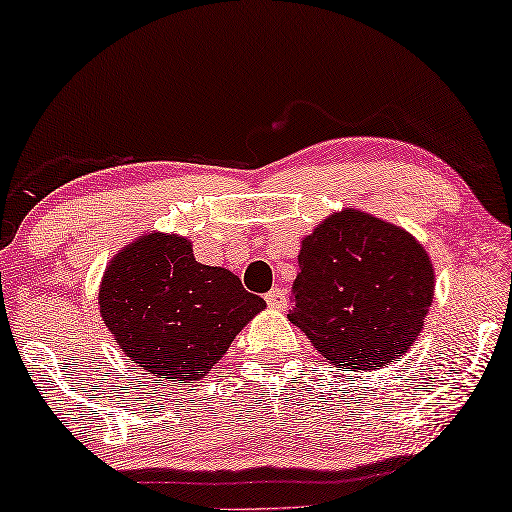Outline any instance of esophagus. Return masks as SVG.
Instances as JSON below:
<instances>
[{
	"instance_id": "esophagus-1",
	"label": "esophagus",
	"mask_w": 512,
	"mask_h": 512,
	"mask_svg": "<svg viewBox=\"0 0 512 512\" xmlns=\"http://www.w3.org/2000/svg\"><path fill=\"white\" fill-rule=\"evenodd\" d=\"M265 300H268L270 307H275V310H282V307H286V293L284 289H272L265 293Z\"/></svg>"
}]
</instances>
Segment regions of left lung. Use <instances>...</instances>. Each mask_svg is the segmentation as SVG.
Instances as JSON below:
<instances>
[{
  "instance_id": "1",
  "label": "left lung",
  "mask_w": 512,
  "mask_h": 512,
  "mask_svg": "<svg viewBox=\"0 0 512 512\" xmlns=\"http://www.w3.org/2000/svg\"><path fill=\"white\" fill-rule=\"evenodd\" d=\"M291 324L335 368L380 370L403 356L433 303L431 258L403 228L359 209L303 237Z\"/></svg>"
}]
</instances>
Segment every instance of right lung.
Returning a JSON list of instances; mask_svg holds the SVG:
<instances>
[{
  "label": "right lung",
  "instance_id": "1",
  "mask_svg": "<svg viewBox=\"0 0 512 512\" xmlns=\"http://www.w3.org/2000/svg\"><path fill=\"white\" fill-rule=\"evenodd\" d=\"M265 310L226 268L195 261L186 237L146 233L111 258L100 314L130 361L167 382L200 380Z\"/></svg>",
  "mask_w": 512,
  "mask_h": 512
}]
</instances>
